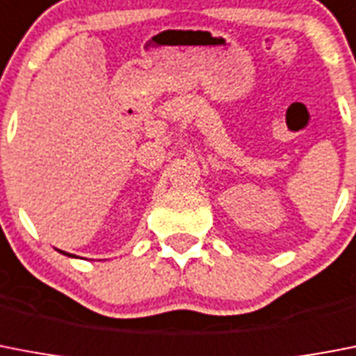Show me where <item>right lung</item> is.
<instances>
[{"label": "right lung", "instance_id": "obj_1", "mask_svg": "<svg viewBox=\"0 0 356 356\" xmlns=\"http://www.w3.org/2000/svg\"><path fill=\"white\" fill-rule=\"evenodd\" d=\"M59 252H61V250H59ZM61 253H65V252H61ZM65 255H68V257H76V255H70V253H65Z\"/></svg>", "mask_w": 356, "mask_h": 356}]
</instances>
